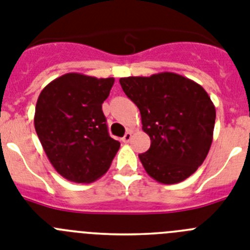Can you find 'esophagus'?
Instances as JSON below:
<instances>
[{"label":"esophagus","instance_id":"obj_1","mask_svg":"<svg viewBox=\"0 0 250 250\" xmlns=\"http://www.w3.org/2000/svg\"><path fill=\"white\" fill-rule=\"evenodd\" d=\"M131 138H133V133H131V131H127L121 140H123L124 143H129L130 140H131Z\"/></svg>","mask_w":250,"mask_h":250}]
</instances>
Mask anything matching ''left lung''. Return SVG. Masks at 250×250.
Wrapping results in <instances>:
<instances>
[{
	"label": "left lung",
	"instance_id": "8db88e82",
	"mask_svg": "<svg viewBox=\"0 0 250 250\" xmlns=\"http://www.w3.org/2000/svg\"><path fill=\"white\" fill-rule=\"evenodd\" d=\"M123 91L138 106L150 148L139 154L146 173L173 185L188 178L210 150L216 111L198 83L163 72L120 78Z\"/></svg>",
	"mask_w": 250,
	"mask_h": 250
}]
</instances>
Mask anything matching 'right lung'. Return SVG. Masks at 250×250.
Returning a JSON list of instances; mask_svg holds the SVG:
<instances>
[{"mask_svg": "<svg viewBox=\"0 0 250 250\" xmlns=\"http://www.w3.org/2000/svg\"><path fill=\"white\" fill-rule=\"evenodd\" d=\"M114 82V78L67 73L40 92L34 116L36 134L52 166L65 180H99L120 148L108 134L102 112Z\"/></svg>", "mask_w": 250, "mask_h": 250, "instance_id": "obj_1", "label": "right lung"}]
</instances>
